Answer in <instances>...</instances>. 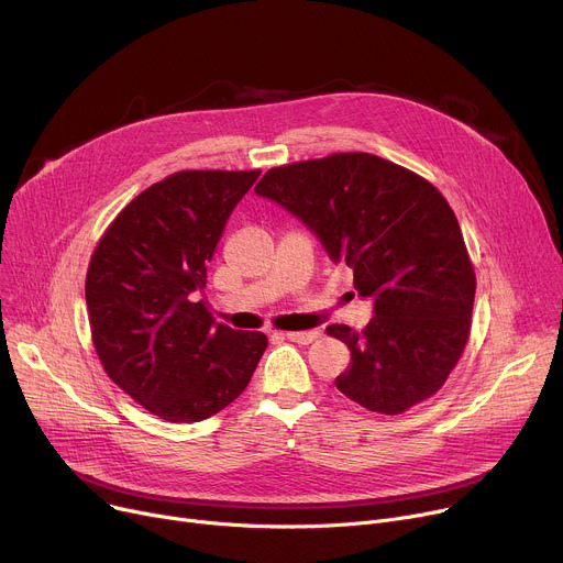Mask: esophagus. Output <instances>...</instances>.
I'll use <instances>...</instances> for the list:
<instances>
[{"label":"esophagus","instance_id":"obj_1","mask_svg":"<svg viewBox=\"0 0 563 563\" xmlns=\"http://www.w3.org/2000/svg\"><path fill=\"white\" fill-rule=\"evenodd\" d=\"M283 339L300 343V345H309L316 339V332H278Z\"/></svg>","mask_w":563,"mask_h":563}]
</instances>
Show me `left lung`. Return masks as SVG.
<instances>
[{
	"mask_svg": "<svg viewBox=\"0 0 563 563\" xmlns=\"http://www.w3.org/2000/svg\"><path fill=\"white\" fill-rule=\"evenodd\" d=\"M256 194L302 220L374 305L363 332L325 330L352 352L336 387L378 415H400L439 391L467 343L476 289L445 198L372 153L276 167Z\"/></svg>",
	"mask_w": 563,
	"mask_h": 563,
	"instance_id": "left-lung-1",
	"label": "left lung"
}]
</instances>
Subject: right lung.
I'll list each match as a JSON object with an SVG mask.
<instances>
[{
    "label": "right lung",
    "mask_w": 563,
    "mask_h": 563,
    "mask_svg": "<svg viewBox=\"0 0 563 563\" xmlns=\"http://www.w3.org/2000/svg\"><path fill=\"white\" fill-rule=\"evenodd\" d=\"M261 172H178L133 198L91 256L87 307L115 385L169 423H198L243 394L263 332L216 323L196 300L224 224Z\"/></svg>",
    "instance_id": "obj_1"
}]
</instances>
